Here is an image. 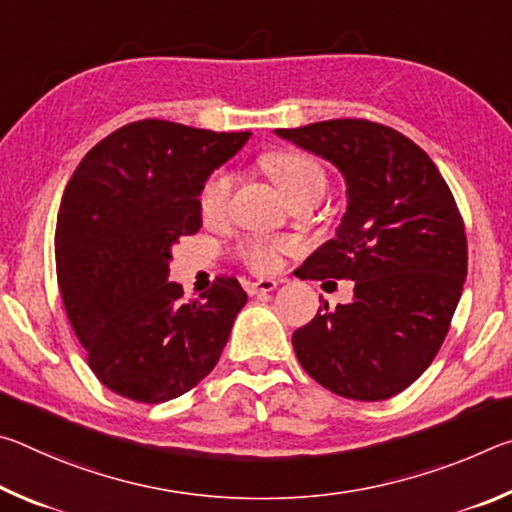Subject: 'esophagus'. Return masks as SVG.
<instances>
[{"label":"esophagus","instance_id":"34e87169","mask_svg":"<svg viewBox=\"0 0 512 512\" xmlns=\"http://www.w3.org/2000/svg\"><path fill=\"white\" fill-rule=\"evenodd\" d=\"M275 289H277V282L268 280V277H264V280L246 282V291L250 293V296H257V293H271Z\"/></svg>","mask_w":512,"mask_h":512}]
</instances>
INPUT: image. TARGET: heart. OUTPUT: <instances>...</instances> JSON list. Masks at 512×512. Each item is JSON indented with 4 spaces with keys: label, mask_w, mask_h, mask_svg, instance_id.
Here are the masks:
<instances>
[{
    "label": "heart",
    "mask_w": 512,
    "mask_h": 512,
    "mask_svg": "<svg viewBox=\"0 0 512 512\" xmlns=\"http://www.w3.org/2000/svg\"><path fill=\"white\" fill-rule=\"evenodd\" d=\"M264 169L268 176L275 180V185L282 189L284 196L291 198L305 192L311 187H325V171L320 164L309 158L305 153L298 151H275L268 153L264 158ZM232 192V178L225 171H216L205 180L198 196V207L205 221L221 219L228 210ZM287 248L284 244H264V241H250L244 246L246 262L255 268V271H273L280 264V250Z\"/></svg>",
    "instance_id": "1"
}]
</instances>
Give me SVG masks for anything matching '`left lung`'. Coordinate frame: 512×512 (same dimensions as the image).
I'll use <instances>...</instances> for the list:
<instances>
[{
  "label": "left lung",
  "instance_id": "1",
  "mask_svg": "<svg viewBox=\"0 0 512 512\" xmlns=\"http://www.w3.org/2000/svg\"><path fill=\"white\" fill-rule=\"evenodd\" d=\"M332 162L348 207L307 257L311 280H352L354 296L293 332L300 366L348 400L379 402L411 386L443 345L467 275L463 219L436 164L395 128L332 119L277 128Z\"/></svg>",
  "mask_w": 512,
  "mask_h": 512
}]
</instances>
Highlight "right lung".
<instances>
[{"instance_id": "1", "label": "right lung", "mask_w": 512, "mask_h": 512, "mask_svg": "<svg viewBox=\"0 0 512 512\" xmlns=\"http://www.w3.org/2000/svg\"><path fill=\"white\" fill-rule=\"evenodd\" d=\"M250 133L142 119L85 155L56 223L60 296L94 375L112 393L158 404L212 372L246 305L235 277L201 300L169 282L171 248L203 225L198 196Z\"/></svg>"}]
</instances>
